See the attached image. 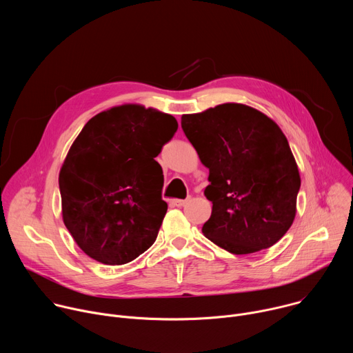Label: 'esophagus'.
<instances>
[{
  "label": "esophagus",
  "mask_w": 353,
  "mask_h": 353,
  "mask_svg": "<svg viewBox=\"0 0 353 353\" xmlns=\"http://www.w3.org/2000/svg\"><path fill=\"white\" fill-rule=\"evenodd\" d=\"M172 204L176 205V207H183L187 204V199H179V198H174L172 199Z\"/></svg>",
  "instance_id": "1"
}]
</instances>
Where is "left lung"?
<instances>
[{"label":"left lung","instance_id":"obj_1","mask_svg":"<svg viewBox=\"0 0 353 353\" xmlns=\"http://www.w3.org/2000/svg\"><path fill=\"white\" fill-rule=\"evenodd\" d=\"M181 128L210 169L204 236L232 254L281 240L296 215L300 174L278 124L250 106L223 103L183 114Z\"/></svg>","mask_w":353,"mask_h":353}]
</instances>
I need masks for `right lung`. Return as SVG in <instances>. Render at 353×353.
I'll use <instances>...</instances> for the list:
<instances>
[{"label": "right lung", "mask_w": 353, "mask_h": 353, "mask_svg": "<svg viewBox=\"0 0 353 353\" xmlns=\"http://www.w3.org/2000/svg\"><path fill=\"white\" fill-rule=\"evenodd\" d=\"M173 116L141 105L92 117L61 166L63 221L90 259L123 265L158 237L168 211L155 158L177 131Z\"/></svg>", "instance_id": "right-lung-1"}]
</instances>
